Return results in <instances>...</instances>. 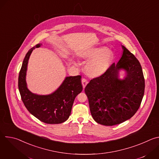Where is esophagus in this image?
<instances>
[{
  "label": "esophagus",
  "instance_id": "34e87169",
  "mask_svg": "<svg viewBox=\"0 0 159 159\" xmlns=\"http://www.w3.org/2000/svg\"><path fill=\"white\" fill-rule=\"evenodd\" d=\"M82 85H83V88L84 89L86 86V85L88 84V81L86 79H82Z\"/></svg>",
  "mask_w": 159,
  "mask_h": 159
}]
</instances>
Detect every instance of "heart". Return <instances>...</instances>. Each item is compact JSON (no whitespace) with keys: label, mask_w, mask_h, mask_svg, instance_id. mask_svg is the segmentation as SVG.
I'll list each match as a JSON object with an SVG mask.
<instances>
[{"label":"heart","mask_w":159,"mask_h":159,"mask_svg":"<svg viewBox=\"0 0 159 159\" xmlns=\"http://www.w3.org/2000/svg\"><path fill=\"white\" fill-rule=\"evenodd\" d=\"M80 55L84 58L93 60L85 66V72L90 77H97L104 74L107 70L113 58L112 52L105 50L103 48L84 50Z\"/></svg>","instance_id":"obj_1"}]
</instances>
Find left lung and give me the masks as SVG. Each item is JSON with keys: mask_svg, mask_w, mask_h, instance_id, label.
Instances as JSON below:
<instances>
[{"mask_svg": "<svg viewBox=\"0 0 159 159\" xmlns=\"http://www.w3.org/2000/svg\"><path fill=\"white\" fill-rule=\"evenodd\" d=\"M121 58L99 77L90 80L85 88L90 111L99 124L113 126L130 119L140 106L145 91V79L137 58L124 46ZM121 69L127 72L123 80Z\"/></svg>", "mask_w": 159, "mask_h": 159, "instance_id": "8db88e82", "label": "left lung"}]
</instances>
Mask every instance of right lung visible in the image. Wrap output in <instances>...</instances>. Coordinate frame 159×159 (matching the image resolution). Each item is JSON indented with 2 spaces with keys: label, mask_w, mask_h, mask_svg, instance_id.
Wrapping results in <instances>:
<instances>
[{
  "label": "right lung",
  "mask_w": 159,
  "mask_h": 159,
  "mask_svg": "<svg viewBox=\"0 0 159 159\" xmlns=\"http://www.w3.org/2000/svg\"><path fill=\"white\" fill-rule=\"evenodd\" d=\"M41 44L35 45L25 56L19 74V90L22 102L31 115L43 123L59 124L69 118L75 98L82 92L81 76L66 77L60 87L50 95L41 96L31 93L26 82L28 63L33 50Z\"/></svg>",
  "instance_id": "1"
}]
</instances>
